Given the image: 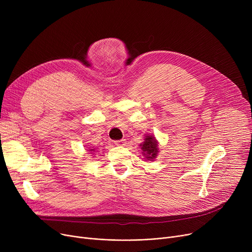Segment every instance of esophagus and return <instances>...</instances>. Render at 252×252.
Wrapping results in <instances>:
<instances>
[{"label":"esophagus","instance_id":"esophagus-1","mask_svg":"<svg viewBox=\"0 0 252 252\" xmlns=\"http://www.w3.org/2000/svg\"><path fill=\"white\" fill-rule=\"evenodd\" d=\"M115 143V145H117V146H125V145L126 144V140H118V141H115L114 142Z\"/></svg>","mask_w":252,"mask_h":252}]
</instances>
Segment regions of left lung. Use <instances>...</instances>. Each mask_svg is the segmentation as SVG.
Listing matches in <instances>:
<instances>
[{
  "mask_svg": "<svg viewBox=\"0 0 252 252\" xmlns=\"http://www.w3.org/2000/svg\"><path fill=\"white\" fill-rule=\"evenodd\" d=\"M141 149L143 150V154L147 160H154L158 153V143L154 136L146 135L145 136L144 142L140 145Z\"/></svg>",
  "mask_w": 252,
  "mask_h": 252,
  "instance_id": "left-lung-1",
  "label": "left lung"
}]
</instances>
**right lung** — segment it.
<instances>
[{
	"mask_svg": "<svg viewBox=\"0 0 252 252\" xmlns=\"http://www.w3.org/2000/svg\"><path fill=\"white\" fill-rule=\"evenodd\" d=\"M90 151H95V149H90Z\"/></svg>",
	"mask_w": 252,
	"mask_h": 252,
	"instance_id": "obj_1",
	"label": "right lung"
}]
</instances>
